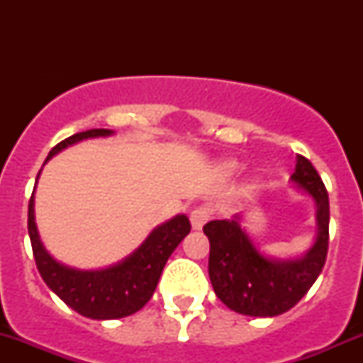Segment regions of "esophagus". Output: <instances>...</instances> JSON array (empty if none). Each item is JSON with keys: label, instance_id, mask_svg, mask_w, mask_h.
Listing matches in <instances>:
<instances>
[{"label": "esophagus", "instance_id": "esophagus-1", "mask_svg": "<svg viewBox=\"0 0 363 363\" xmlns=\"http://www.w3.org/2000/svg\"><path fill=\"white\" fill-rule=\"evenodd\" d=\"M212 211L208 207H196L193 208L191 214H189V219H191V225L195 230H202V226L205 223L211 219Z\"/></svg>", "mask_w": 363, "mask_h": 363}]
</instances>
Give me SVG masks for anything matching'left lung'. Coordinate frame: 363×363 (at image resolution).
<instances>
[{
  "label": "left lung",
  "instance_id": "obj_1",
  "mask_svg": "<svg viewBox=\"0 0 363 363\" xmlns=\"http://www.w3.org/2000/svg\"><path fill=\"white\" fill-rule=\"evenodd\" d=\"M291 182L316 203L318 235L300 258H269L252 244L240 218L214 219L203 226L211 242L208 277L218 298L228 309L246 316L272 318L290 311L321 274L328 252L330 207L328 193L316 168L296 156Z\"/></svg>",
  "mask_w": 363,
  "mask_h": 363
}]
</instances>
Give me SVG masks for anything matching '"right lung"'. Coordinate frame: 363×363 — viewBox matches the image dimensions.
I'll list each match as a JSON object with an SVG mask.
<instances>
[{
	"label": "right lung",
	"mask_w": 363,
	"mask_h": 363,
	"mask_svg": "<svg viewBox=\"0 0 363 363\" xmlns=\"http://www.w3.org/2000/svg\"><path fill=\"white\" fill-rule=\"evenodd\" d=\"M112 133V130L101 128L72 135L52 147L45 163L68 145ZM38 177L40 172L36 181ZM189 230V219L184 214H177L170 221L156 226L123 262L100 270H80L60 263L43 247L35 223V191L29 199L28 232L40 276L68 307L91 320H117L140 311L155 294L167 259Z\"/></svg>",
	"instance_id": "right-lung-1"
}]
</instances>
